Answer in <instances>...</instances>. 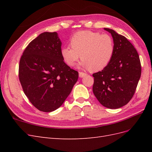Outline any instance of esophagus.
I'll return each mask as SVG.
<instances>
[{
    "mask_svg": "<svg viewBox=\"0 0 152 152\" xmlns=\"http://www.w3.org/2000/svg\"><path fill=\"white\" fill-rule=\"evenodd\" d=\"M87 74L86 73H84V72H79V77L80 78H82V77H84L85 76H86Z\"/></svg>",
    "mask_w": 152,
    "mask_h": 152,
    "instance_id": "esophagus-1",
    "label": "esophagus"
}]
</instances>
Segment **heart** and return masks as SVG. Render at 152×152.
<instances>
[{"instance_id":"obj_1","label":"heart","mask_w":152,"mask_h":152,"mask_svg":"<svg viewBox=\"0 0 152 152\" xmlns=\"http://www.w3.org/2000/svg\"><path fill=\"white\" fill-rule=\"evenodd\" d=\"M72 46L61 50L62 58L67 65L73 66L80 58V66L92 72H99L107 67L113 58L115 44L111 36L92 31H79L70 39Z\"/></svg>"}]
</instances>
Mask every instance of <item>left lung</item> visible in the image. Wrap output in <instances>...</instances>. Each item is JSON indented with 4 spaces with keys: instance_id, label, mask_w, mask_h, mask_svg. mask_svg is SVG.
I'll return each instance as SVG.
<instances>
[{
    "instance_id": "left-lung-1",
    "label": "left lung",
    "mask_w": 152,
    "mask_h": 152,
    "mask_svg": "<svg viewBox=\"0 0 152 152\" xmlns=\"http://www.w3.org/2000/svg\"><path fill=\"white\" fill-rule=\"evenodd\" d=\"M104 30L112 36L114 54L107 67L93 74V91L104 107L117 109L127 104L134 96L141 77V63L137 50L125 37L112 29Z\"/></svg>"
}]
</instances>
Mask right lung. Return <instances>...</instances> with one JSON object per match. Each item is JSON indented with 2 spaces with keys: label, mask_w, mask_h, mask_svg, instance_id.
<instances>
[{
  "label": "right lung",
  "mask_w": 152,
  "mask_h": 152,
  "mask_svg": "<svg viewBox=\"0 0 152 152\" xmlns=\"http://www.w3.org/2000/svg\"><path fill=\"white\" fill-rule=\"evenodd\" d=\"M56 32H44L29 43L21 57L19 79L24 93L40 111L62 105L77 82L79 73L64 62Z\"/></svg>",
  "instance_id": "right-lung-1"
}]
</instances>
